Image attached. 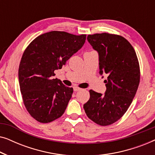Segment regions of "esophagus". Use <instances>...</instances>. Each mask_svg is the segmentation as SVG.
I'll list each match as a JSON object with an SVG mask.
<instances>
[{
    "label": "esophagus",
    "mask_w": 155,
    "mask_h": 155,
    "mask_svg": "<svg viewBox=\"0 0 155 155\" xmlns=\"http://www.w3.org/2000/svg\"><path fill=\"white\" fill-rule=\"evenodd\" d=\"M73 90H74V91H75V92H78V91L81 90L82 89H81V88H80V87H73Z\"/></svg>",
    "instance_id": "esophagus-1"
}]
</instances>
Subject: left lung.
<instances>
[{
	"mask_svg": "<svg viewBox=\"0 0 155 155\" xmlns=\"http://www.w3.org/2000/svg\"><path fill=\"white\" fill-rule=\"evenodd\" d=\"M87 39L98 52L99 73L108 77L104 94L90 90L83 108L92 121L109 126L124 116L136 94L140 76L138 60L132 45L121 36L101 33Z\"/></svg>",
	"mask_w": 155,
	"mask_h": 155,
	"instance_id": "obj_1",
	"label": "left lung"
}]
</instances>
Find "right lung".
Listing matches in <instances>:
<instances>
[{"label":"right lung","mask_w":155,"mask_h":155,"mask_svg":"<svg viewBox=\"0 0 155 155\" xmlns=\"http://www.w3.org/2000/svg\"><path fill=\"white\" fill-rule=\"evenodd\" d=\"M86 35L52 31L29 44L21 59L19 84L27 111L40 123H49L65 112L73 92L56 78L54 71L84 45Z\"/></svg>","instance_id":"obj_1"}]
</instances>
